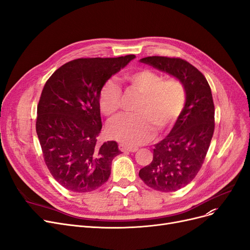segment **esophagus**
Returning a JSON list of instances; mask_svg holds the SVG:
<instances>
[{
	"label": "esophagus",
	"mask_w": 250,
	"mask_h": 250,
	"mask_svg": "<svg viewBox=\"0 0 250 250\" xmlns=\"http://www.w3.org/2000/svg\"><path fill=\"white\" fill-rule=\"evenodd\" d=\"M118 148H119L120 151H123V152H135V151H137V147H131V146H127L125 144H119Z\"/></svg>",
	"instance_id": "obj_1"
}]
</instances>
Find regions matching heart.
Segmentation results:
<instances>
[{"mask_svg": "<svg viewBox=\"0 0 250 250\" xmlns=\"http://www.w3.org/2000/svg\"><path fill=\"white\" fill-rule=\"evenodd\" d=\"M125 79L142 95L136 108L138 113L115 118L109 125L108 133L127 146H137L152 139L154 125L163 131L176 122L187 103V90L180 80L163 79L161 74L149 69L127 73ZM99 104L105 116L111 118L117 114L122 104V88L114 80L104 83Z\"/></svg>", "mask_w": 250, "mask_h": 250, "instance_id": "b5f03b06", "label": "heart"}]
</instances>
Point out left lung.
Listing matches in <instances>:
<instances>
[{
    "mask_svg": "<svg viewBox=\"0 0 250 250\" xmlns=\"http://www.w3.org/2000/svg\"><path fill=\"white\" fill-rule=\"evenodd\" d=\"M142 62L179 79L187 103L170 134L154 145L152 162L139 172L146 186L176 191L193 180L204 163L214 133V103L205 76L180 58L147 57Z\"/></svg>",
    "mask_w": 250,
    "mask_h": 250,
    "instance_id": "left-lung-1",
    "label": "left lung"
}]
</instances>
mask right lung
Wrapping results in <instances>:
<instances>
[{
  "label": "right lung",
  "instance_id": "obj_1",
  "mask_svg": "<svg viewBox=\"0 0 250 250\" xmlns=\"http://www.w3.org/2000/svg\"><path fill=\"white\" fill-rule=\"evenodd\" d=\"M134 58L73 60L45 83L37 107L36 132L52 177L68 190L92 191L110 176L112 160L120 151L115 141L98 142L100 91Z\"/></svg>",
  "mask_w": 250,
  "mask_h": 250
}]
</instances>
